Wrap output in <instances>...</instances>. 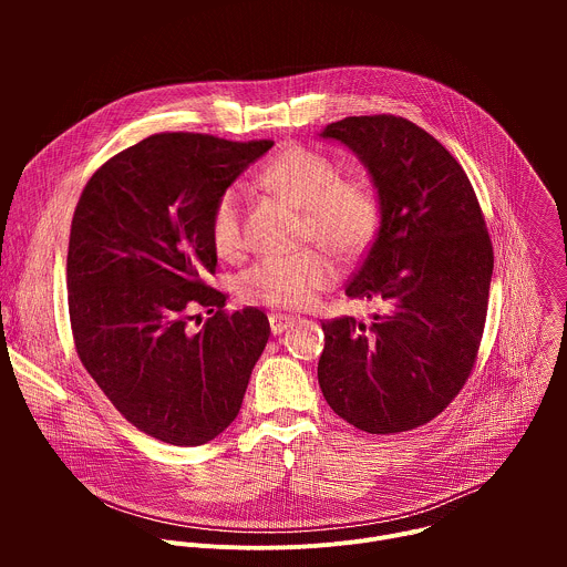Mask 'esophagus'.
<instances>
[{"label":"esophagus","mask_w":567,"mask_h":567,"mask_svg":"<svg viewBox=\"0 0 567 567\" xmlns=\"http://www.w3.org/2000/svg\"><path fill=\"white\" fill-rule=\"evenodd\" d=\"M293 322H296V318L287 316V313H271L269 316V326H271L274 337H278V334L287 332L289 328H293Z\"/></svg>","instance_id":"obj_1"}]
</instances>
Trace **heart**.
I'll use <instances>...</instances> for the list:
<instances>
[{
    "mask_svg": "<svg viewBox=\"0 0 567 567\" xmlns=\"http://www.w3.org/2000/svg\"><path fill=\"white\" fill-rule=\"evenodd\" d=\"M260 179L274 193L305 210V235L334 256H361L379 228V199L359 179H341L334 161L305 147H287L262 168ZM210 241L221 258L241 251V190L228 186L210 213ZM339 278L334 260L322 251L293 258H262L237 280L239 296L269 307H309Z\"/></svg>",
    "mask_w": 567,
    "mask_h": 567,
    "instance_id": "b5f03b06",
    "label": "heart"
}]
</instances>
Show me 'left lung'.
Here are the masks:
<instances>
[{"mask_svg": "<svg viewBox=\"0 0 567 567\" xmlns=\"http://www.w3.org/2000/svg\"><path fill=\"white\" fill-rule=\"evenodd\" d=\"M320 138L346 145L370 175L379 230L346 287L383 300L370 326L322 322L318 383L352 426L388 435L440 415L464 385L487 318L494 249L473 186L451 152L399 116H348Z\"/></svg>", "mask_w": 567, "mask_h": 567, "instance_id": "obj_1", "label": "left lung"}]
</instances>
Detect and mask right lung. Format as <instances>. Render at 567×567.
Returning a JSON list of instances; mask_svg holds the SVG:
<instances>
[{
    "mask_svg": "<svg viewBox=\"0 0 567 567\" xmlns=\"http://www.w3.org/2000/svg\"><path fill=\"white\" fill-rule=\"evenodd\" d=\"M206 134H154L94 173L73 213L66 289L80 361L145 435L199 446L237 417L271 328L260 309L224 313L215 271L217 197L271 150ZM214 316L197 333L189 309Z\"/></svg>",
    "mask_w": 567,
    "mask_h": 567,
    "instance_id": "obj_1",
    "label": "right lung"
}]
</instances>
